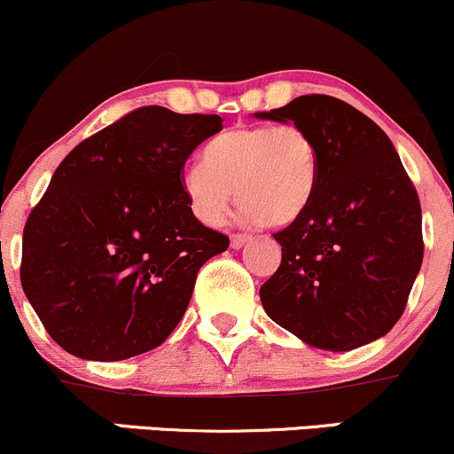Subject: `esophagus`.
Here are the masks:
<instances>
[{"label": "esophagus", "instance_id": "esophagus-1", "mask_svg": "<svg viewBox=\"0 0 454 454\" xmlns=\"http://www.w3.org/2000/svg\"><path fill=\"white\" fill-rule=\"evenodd\" d=\"M247 241H250V237H247V235H232L231 237V247H232V250H239V247L246 246Z\"/></svg>", "mask_w": 454, "mask_h": 454}]
</instances>
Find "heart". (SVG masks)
I'll list each match as a JSON object with an SVG mask.
<instances>
[{"label": "heart", "instance_id": "heart-1", "mask_svg": "<svg viewBox=\"0 0 454 454\" xmlns=\"http://www.w3.org/2000/svg\"><path fill=\"white\" fill-rule=\"evenodd\" d=\"M202 163L183 174L189 208L207 226H219L237 200L247 219L286 226L306 211L318 181V151L300 124L235 127L208 139Z\"/></svg>", "mask_w": 454, "mask_h": 454}]
</instances>
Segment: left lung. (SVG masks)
<instances>
[{
	"mask_svg": "<svg viewBox=\"0 0 454 454\" xmlns=\"http://www.w3.org/2000/svg\"><path fill=\"white\" fill-rule=\"evenodd\" d=\"M254 116L300 124L318 151L315 196L273 235L282 262L261 286L265 312L327 351L386 336L405 310L425 254L420 200L390 137L327 94Z\"/></svg>",
	"mask_w": 454,
	"mask_h": 454,
	"instance_id": "1",
	"label": "left lung"
}]
</instances>
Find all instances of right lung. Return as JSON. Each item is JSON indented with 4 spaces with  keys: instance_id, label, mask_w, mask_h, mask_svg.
<instances>
[{
    "instance_id": "obj_1",
    "label": "right lung",
    "mask_w": 454,
    "mask_h": 454,
    "mask_svg": "<svg viewBox=\"0 0 454 454\" xmlns=\"http://www.w3.org/2000/svg\"><path fill=\"white\" fill-rule=\"evenodd\" d=\"M222 122L139 107L77 144L53 172L23 228L21 284L64 351L127 360L178 325L200 267L228 247L183 192L187 157Z\"/></svg>"
}]
</instances>
